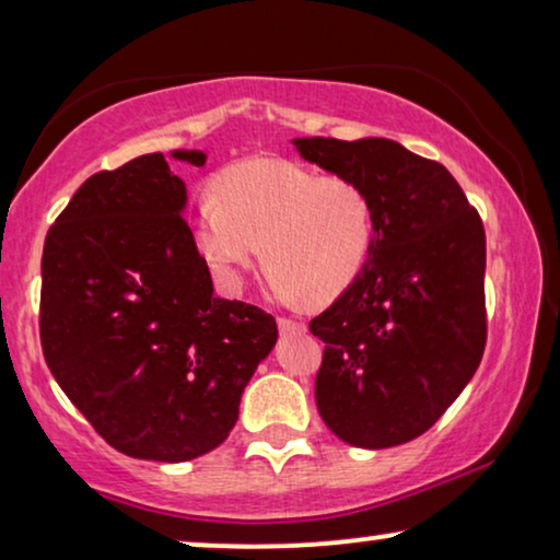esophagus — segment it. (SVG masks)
<instances>
[{
	"label": "esophagus",
	"mask_w": 560,
	"mask_h": 560,
	"mask_svg": "<svg viewBox=\"0 0 560 560\" xmlns=\"http://www.w3.org/2000/svg\"><path fill=\"white\" fill-rule=\"evenodd\" d=\"M278 326H280L282 334H301V331H305V324H301V320H293V318H285V316L278 318Z\"/></svg>",
	"instance_id": "esophagus-1"
}]
</instances>
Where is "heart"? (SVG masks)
Returning a JSON list of instances; mask_svg holds the SVG:
<instances>
[{"mask_svg": "<svg viewBox=\"0 0 560 560\" xmlns=\"http://www.w3.org/2000/svg\"><path fill=\"white\" fill-rule=\"evenodd\" d=\"M370 190L278 158H249L213 178L194 217L201 257L226 285L265 257L280 301L331 303L354 285L374 247Z\"/></svg>", "mask_w": 560, "mask_h": 560, "instance_id": "b5f03b06", "label": "heart"}]
</instances>
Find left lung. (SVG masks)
I'll list each match as a JSON object with an SVG mask.
<instances>
[{
    "label": "left lung",
    "mask_w": 560,
    "mask_h": 560,
    "mask_svg": "<svg viewBox=\"0 0 560 560\" xmlns=\"http://www.w3.org/2000/svg\"><path fill=\"white\" fill-rule=\"evenodd\" d=\"M293 144L362 183L377 219L362 275L311 320L326 343L318 412L351 446H400L448 410L485 354V224L446 167L393 140Z\"/></svg>",
    "instance_id": "left-lung-1"
}]
</instances>
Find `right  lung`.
<instances>
[{
	"label": "right lung",
	"instance_id": "1",
	"mask_svg": "<svg viewBox=\"0 0 560 560\" xmlns=\"http://www.w3.org/2000/svg\"><path fill=\"white\" fill-rule=\"evenodd\" d=\"M175 160L203 165L198 150ZM163 152L75 190L43 247L48 370L121 454L190 462L226 441L244 387L278 341L270 313L213 295Z\"/></svg>",
	"mask_w": 560,
	"mask_h": 560
}]
</instances>
